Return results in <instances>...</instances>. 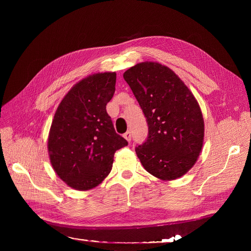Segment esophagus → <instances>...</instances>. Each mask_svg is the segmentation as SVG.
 Returning <instances> with one entry per match:
<instances>
[{
	"instance_id": "esophagus-1",
	"label": "esophagus",
	"mask_w": 251,
	"mask_h": 251,
	"mask_svg": "<svg viewBox=\"0 0 251 251\" xmlns=\"http://www.w3.org/2000/svg\"><path fill=\"white\" fill-rule=\"evenodd\" d=\"M124 137H125V139H126L128 142L131 141V133L130 132H126V133H125V135H124Z\"/></svg>"
}]
</instances>
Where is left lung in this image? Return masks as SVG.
Listing matches in <instances>:
<instances>
[{
  "label": "left lung",
  "instance_id": "8db88e82",
  "mask_svg": "<svg viewBox=\"0 0 251 251\" xmlns=\"http://www.w3.org/2000/svg\"><path fill=\"white\" fill-rule=\"evenodd\" d=\"M124 78L137 100L149 126V136L136 154L154 177L172 181L197 162L204 141V119L192 91L169 67L143 62Z\"/></svg>",
  "mask_w": 251,
  "mask_h": 251
}]
</instances>
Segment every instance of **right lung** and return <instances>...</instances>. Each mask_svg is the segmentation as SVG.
<instances>
[{
	"label": "right lung",
	"instance_id": "right-lung-1",
	"mask_svg": "<svg viewBox=\"0 0 251 251\" xmlns=\"http://www.w3.org/2000/svg\"><path fill=\"white\" fill-rule=\"evenodd\" d=\"M116 73L88 75L60 101L48 135L53 170L77 191L100 185L112 170L114 154L127 146L118 135L105 105L115 92Z\"/></svg>",
	"mask_w": 251,
	"mask_h": 251
}]
</instances>
